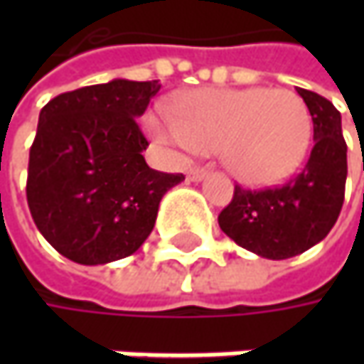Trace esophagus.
Returning <instances> with one entry per match:
<instances>
[{
    "label": "esophagus",
    "instance_id": "obj_1",
    "mask_svg": "<svg viewBox=\"0 0 364 364\" xmlns=\"http://www.w3.org/2000/svg\"><path fill=\"white\" fill-rule=\"evenodd\" d=\"M186 176H188L190 182H200V180H204V178L208 176V172H206L204 168H190L188 172H186Z\"/></svg>",
    "mask_w": 364,
    "mask_h": 364
}]
</instances>
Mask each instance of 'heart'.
Here are the masks:
<instances>
[{"instance_id":"b5f03b06","label":"heart","mask_w":364,"mask_h":364,"mask_svg":"<svg viewBox=\"0 0 364 364\" xmlns=\"http://www.w3.org/2000/svg\"><path fill=\"white\" fill-rule=\"evenodd\" d=\"M147 127L182 151H217L227 172L247 186H273L301 166L310 147V111L289 89H196L156 109Z\"/></svg>"}]
</instances>
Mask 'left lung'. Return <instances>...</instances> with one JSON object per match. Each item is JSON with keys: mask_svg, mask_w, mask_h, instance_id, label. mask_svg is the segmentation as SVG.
<instances>
[{"mask_svg": "<svg viewBox=\"0 0 364 364\" xmlns=\"http://www.w3.org/2000/svg\"><path fill=\"white\" fill-rule=\"evenodd\" d=\"M314 123V147L300 174L279 188L251 192L235 186L218 225L237 245L265 259L296 257L320 243L344 203L346 144L336 107L298 89Z\"/></svg>", "mask_w": 364, "mask_h": 364, "instance_id": "8db88e82", "label": "left lung"}]
</instances>
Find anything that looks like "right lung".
Returning a JSON list of instances; mask_svg holds the SVG:
<instances>
[{
    "label": "right lung",
    "mask_w": 364,
    "mask_h": 364,
    "mask_svg": "<svg viewBox=\"0 0 364 364\" xmlns=\"http://www.w3.org/2000/svg\"><path fill=\"white\" fill-rule=\"evenodd\" d=\"M158 80L113 78L54 97L40 111L28 164V206L60 255L105 265L135 253L161 198L184 180L146 164L137 127Z\"/></svg>",
    "instance_id": "add662e5"
}]
</instances>
